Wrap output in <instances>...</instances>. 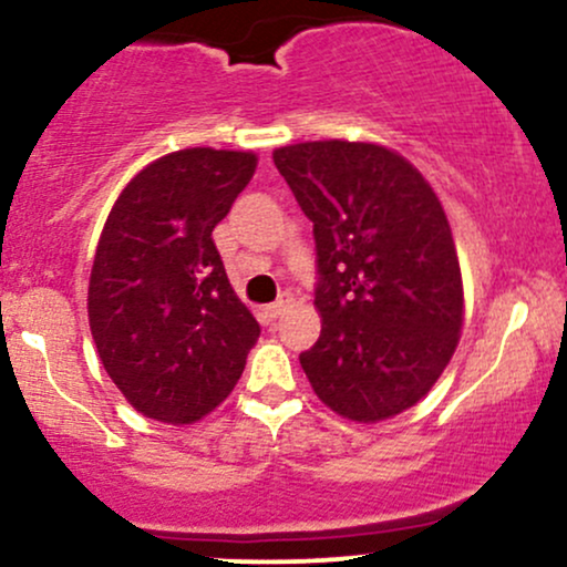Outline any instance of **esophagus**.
<instances>
[{"instance_id": "34e87169", "label": "esophagus", "mask_w": 567, "mask_h": 567, "mask_svg": "<svg viewBox=\"0 0 567 567\" xmlns=\"http://www.w3.org/2000/svg\"><path fill=\"white\" fill-rule=\"evenodd\" d=\"M288 303H290V298H288V296H282V298H279V301H275V303L266 306V315H269L271 320H277L279 315H285V309H288Z\"/></svg>"}]
</instances>
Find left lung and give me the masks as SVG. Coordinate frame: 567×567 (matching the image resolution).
Returning <instances> with one entry per match:
<instances>
[{
  "mask_svg": "<svg viewBox=\"0 0 567 567\" xmlns=\"http://www.w3.org/2000/svg\"><path fill=\"white\" fill-rule=\"evenodd\" d=\"M275 165L315 224L322 333L301 354L306 379L343 419H392L458 347L464 285L445 210L424 175L375 143H292Z\"/></svg>",
  "mask_w": 567,
  "mask_h": 567,
  "instance_id": "8db88e82",
  "label": "left lung"
}]
</instances>
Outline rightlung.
Instances as JSON below:
<instances>
[{
  "label": "right lung",
  "mask_w": 567,
  "mask_h": 567,
  "mask_svg": "<svg viewBox=\"0 0 567 567\" xmlns=\"http://www.w3.org/2000/svg\"><path fill=\"white\" fill-rule=\"evenodd\" d=\"M256 165L250 152H173L143 167L109 213L90 271V330L109 379L146 419L192 424L218 408L261 336L213 243Z\"/></svg>",
  "instance_id": "1"
}]
</instances>
